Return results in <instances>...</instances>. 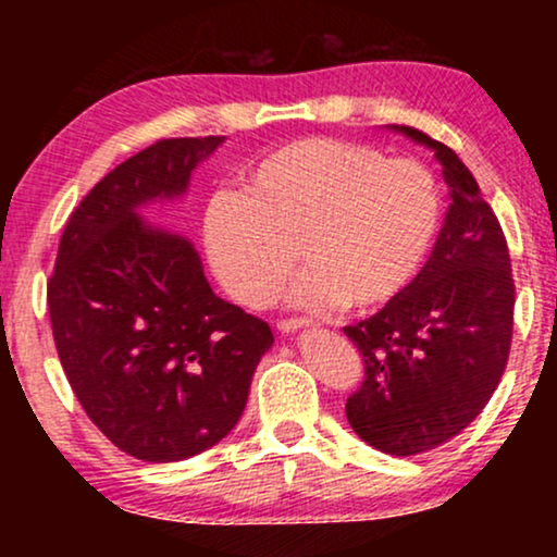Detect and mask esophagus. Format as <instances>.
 <instances>
[{
	"instance_id": "esophagus-1",
	"label": "esophagus",
	"mask_w": 557,
	"mask_h": 557,
	"mask_svg": "<svg viewBox=\"0 0 557 557\" xmlns=\"http://www.w3.org/2000/svg\"><path fill=\"white\" fill-rule=\"evenodd\" d=\"M306 327H309V322H306V319H283V322L277 324V330L285 332V335H293V332L306 330Z\"/></svg>"
}]
</instances>
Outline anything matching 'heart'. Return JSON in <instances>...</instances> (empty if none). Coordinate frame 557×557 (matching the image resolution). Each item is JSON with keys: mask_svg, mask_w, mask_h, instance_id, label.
<instances>
[{"mask_svg": "<svg viewBox=\"0 0 557 557\" xmlns=\"http://www.w3.org/2000/svg\"><path fill=\"white\" fill-rule=\"evenodd\" d=\"M440 220L443 190L426 164L304 138L259 159L240 194H216L201 235L216 280L243 306L270 304L300 257L293 306L372 311L419 277Z\"/></svg>", "mask_w": 557, "mask_h": 557, "instance_id": "obj_1", "label": "heart"}]
</instances>
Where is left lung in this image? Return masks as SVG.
<instances>
[{
	"label": "left lung",
	"instance_id": "8db88e82",
	"mask_svg": "<svg viewBox=\"0 0 557 557\" xmlns=\"http://www.w3.org/2000/svg\"><path fill=\"white\" fill-rule=\"evenodd\" d=\"M387 127L434 151L450 207L408 290L343 327L367 372L345 417L376 450L417 456L463 432L497 389L513 335L516 287L500 222L456 151L417 127Z\"/></svg>",
	"mask_w": 557,
	"mask_h": 557
}]
</instances>
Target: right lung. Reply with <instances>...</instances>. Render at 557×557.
Here are the masks:
<instances>
[{"instance_id":"obj_1","label":"right lung","mask_w":557,"mask_h":557,"mask_svg":"<svg viewBox=\"0 0 557 557\" xmlns=\"http://www.w3.org/2000/svg\"><path fill=\"white\" fill-rule=\"evenodd\" d=\"M225 136L168 138L101 177L70 214L49 319L83 411L138 461L175 463L238 424L270 324L212 290L194 243L144 220Z\"/></svg>"}]
</instances>
